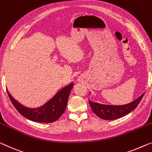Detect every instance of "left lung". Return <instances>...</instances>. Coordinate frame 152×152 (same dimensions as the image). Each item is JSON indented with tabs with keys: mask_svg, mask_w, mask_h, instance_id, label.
<instances>
[{
	"mask_svg": "<svg viewBox=\"0 0 152 152\" xmlns=\"http://www.w3.org/2000/svg\"><path fill=\"white\" fill-rule=\"evenodd\" d=\"M145 93L134 101L124 105H107L94 102L89 100V103L93 112L100 118L106 120H113L120 118L132 111L138 106Z\"/></svg>",
	"mask_w": 152,
	"mask_h": 152,
	"instance_id": "1",
	"label": "left lung"
}]
</instances>
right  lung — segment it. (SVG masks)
Segmentation results:
<instances>
[{
	"label": "right lung",
	"instance_id": "1",
	"mask_svg": "<svg viewBox=\"0 0 152 152\" xmlns=\"http://www.w3.org/2000/svg\"><path fill=\"white\" fill-rule=\"evenodd\" d=\"M73 87V83L62 88L53 97L39 108H28L13 99L7 90L13 106L21 115L33 122L51 123L60 118L66 109L69 93Z\"/></svg>",
	"mask_w": 152,
	"mask_h": 152
}]
</instances>
